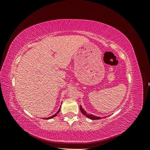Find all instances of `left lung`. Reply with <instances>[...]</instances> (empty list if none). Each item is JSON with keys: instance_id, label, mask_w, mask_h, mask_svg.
I'll return each instance as SVG.
<instances>
[{"instance_id": "obj_1", "label": "left lung", "mask_w": 150, "mask_h": 150, "mask_svg": "<svg viewBox=\"0 0 150 150\" xmlns=\"http://www.w3.org/2000/svg\"><path fill=\"white\" fill-rule=\"evenodd\" d=\"M80 110H81V112H82L84 115H86V117H88V118H89V119H91V120H99V119H102V117H101L95 116H94V115H93L88 114V113H87V112H86V111H84V109L82 108V106H81V105H80Z\"/></svg>"}]
</instances>
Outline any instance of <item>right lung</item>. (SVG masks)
<instances>
[{
	"label": "right lung",
	"instance_id": "right-lung-1",
	"mask_svg": "<svg viewBox=\"0 0 150 150\" xmlns=\"http://www.w3.org/2000/svg\"><path fill=\"white\" fill-rule=\"evenodd\" d=\"M60 110H61V108H59V110H58V111H57V112L56 113V114H55V115H53V116H52L51 117H47V118H45L44 120H49V119H51V118H52V117H55V116H57V115L58 114V113H59V111H60Z\"/></svg>",
	"mask_w": 150,
	"mask_h": 150
}]
</instances>
